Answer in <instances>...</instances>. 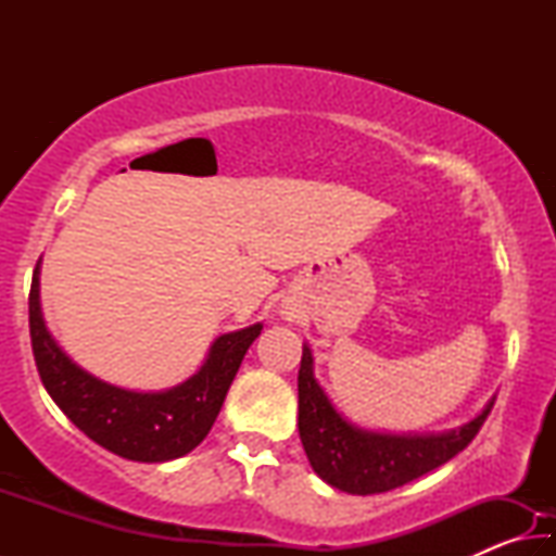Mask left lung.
Masks as SVG:
<instances>
[{
  "instance_id": "obj_1",
  "label": "left lung",
  "mask_w": 556,
  "mask_h": 556,
  "mask_svg": "<svg viewBox=\"0 0 556 556\" xmlns=\"http://www.w3.org/2000/svg\"><path fill=\"white\" fill-rule=\"evenodd\" d=\"M493 402L456 431L431 437L375 434L353 427L333 409L314 378V357L304 345L299 368V437L308 464L328 485L353 495L388 493L460 454L481 431Z\"/></svg>"
}]
</instances>
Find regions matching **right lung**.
<instances>
[{
  "label": "right lung",
  "instance_id": "right-lung-1",
  "mask_svg": "<svg viewBox=\"0 0 556 556\" xmlns=\"http://www.w3.org/2000/svg\"><path fill=\"white\" fill-rule=\"evenodd\" d=\"M31 351L41 382L83 434L122 458L162 464L186 456L208 437L230 382L262 324L225 333L203 368L166 392H129L78 368L46 331L39 304V265L29 291Z\"/></svg>",
  "mask_w": 556,
  "mask_h": 556
}]
</instances>
